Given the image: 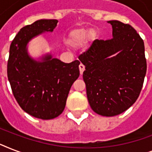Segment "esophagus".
<instances>
[{"instance_id":"obj_1","label":"esophagus","mask_w":152,"mask_h":152,"mask_svg":"<svg viewBox=\"0 0 152 152\" xmlns=\"http://www.w3.org/2000/svg\"><path fill=\"white\" fill-rule=\"evenodd\" d=\"M79 69H80V75H82L83 71H84V69H85V67H84L83 64H80V65H79Z\"/></svg>"}]
</instances>
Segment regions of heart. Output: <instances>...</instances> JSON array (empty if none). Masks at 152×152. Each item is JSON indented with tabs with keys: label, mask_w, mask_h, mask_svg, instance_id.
Returning <instances> with one entry per match:
<instances>
[{
	"label": "heart",
	"mask_w": 152,
	"mask_h": 152,
	"mask_svg": "<svg viewBox=\"0 0 152 152\" xmlns=\"http://www.w3.org/2000/svg\"><path fill=\"white\" fill-rule=\"evenodd\" d=\"M88 37L91 42H94L97 38V33L95 30H88L84 28L73 29L69 32L67 43L72 48H80L84 46Z\"/></svg>",
	"instance_id": "1"
}]
</instances>
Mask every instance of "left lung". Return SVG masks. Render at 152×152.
I'll list each match as a JSON object with an SVG mask.
<instances>
[{
	"instance_id": "left-lung-1",
	"label": "left lung",
	"mask_w": 152,
	"mask_h": 152,
	"mask_svg": "<svg viewBox=\"0 0 152 152\" xmlns=\"http://www.w3.org/2000/svg\"><path fill=\"white\" fill-rule=\"evenodd\" d=\"M112 25L110 40H98L79 57L85 66L83 78L91 107L113 117L125 112L137 98L146 75L144 43L137 31L118 20Z\"/></svg>"
}]
</instances>
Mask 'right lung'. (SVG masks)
<instances>
[{
    "label": "right lung",
    "instance_id": "right-lung-1",
    "mask_svg": "<svg viewBox=\"0 0 152 152\" xmlns=\"http://www.w3.org/2000/svg\"><path fill=\"white\" fill-rule=\"evenodd\" d=\"M57 20H39L20 29L12 42L8 61V78L15 99L34 118L50 120L63 112L69 91L80 76L79 61L64 63L50 53L38 59L28 53L27 45L35 37L53 32Z\"/></svg>",
    "mask_w": 152,
    "mask_h": 152
}]
</instances>
